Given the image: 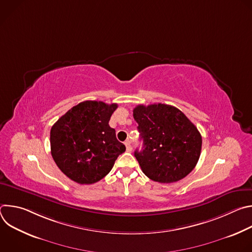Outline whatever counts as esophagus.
Masks as SVG:
<instances>
[{"instance_id":"obj_1","label":"esophagus","mask_w":252,"mask_h":252,"mask_svg":"<svg viewBox=\"0 0 252 252\" xmlns=\"http://www.w3.org/2000/svg\"><path fill=\"white\" fill-rule=\"evenodd\" d=\"M125 145H126V151L130 153V152H131V150H132V148H131V146H130V141H129V140H126V141H125Z\"/></svg>"}]
</instances>
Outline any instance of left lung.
<instances>
[{
	"instance_id": "left-lung-1",
	"label": "left lung",
	"mask_w": 252,
	"mask_h": 252,
	"mask_svg": "<svg viewBox=\"0 0 252 252\" xmlns=\"http://www.w3.org/2000/svg\"><path fill=\"white\" fill-rule=\"evenodd\" d=\"M133 118L143 142L142 150H136L134 157L152 181L175 183L195 167L202 139L182 111L164 103L138 104L133 109Z\"/></svg>"
}]
</instances>
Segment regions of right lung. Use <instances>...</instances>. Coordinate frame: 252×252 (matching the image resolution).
Returning a JSON list of instances; mask_svg holds the SVG:
<instances>
[{
    "label": "right lung",
    "mask_w": 252,
    "mask_h": 252,
    "mask_svg": "<svg viewBox=\"0 0 252 252\" xmlns=\"http://www.w3.org/2000/svg\"><path fill=\"white\" fill-rule=\"evenodd\" d=\"M118 104L85 100L71 107L51 128V153L71 181L92 185L103 178L126 152L109 126Z\"/></svg>",
    "instance_id": "1"
}]
</instances>
